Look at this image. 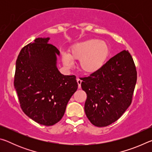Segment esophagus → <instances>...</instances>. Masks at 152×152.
I'll list each match as a JSON object with an SVG mask.
<instances>
[{
    "label": "esophagus",
    "instance_id": "esophagus-1",
    "mask_svg": "<svg viewBox=\"0 0 152 152\" xmlns=\"http://www.w3.org/2000/svg\"><path fill=\"white\" fill-rule=\"evenodd\" d=\"M77 83H78V88H81V83H82V80L80 78H77Z\"/></svg>",
    "mask_w": 152,
    "mask_h": 152
}]
</instances>
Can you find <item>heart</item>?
<instances>
[{"label": "heart", "instance_id": "b5f03b06", "mask_svg": "<svg viewBox=\"0 0 152 152\" xmlns=\"http://www.w3.org/2000/svg\"><path fill=\"white\" fill-rule=\"evenodd\" d=\"M110 53V47L104 41L89 39L73 45L69 54L63 53L62 62L67 68H71L73 60H80V70L86 74H93L101 69Z\"/></svg>", "mask_w": 152, "mask_h": 152}]
</instances>
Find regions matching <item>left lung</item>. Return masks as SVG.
<instances>
[{
	"label": "left lung",
	"instance_id": "left-lung-1",
	"mask_svg": "<svg viewBox=\"0 0 152 152\" xmlns=\"http://www.w3.org/2000/svg\"><path fill=\"white\" fill-rule=\"evenodd\" d=\"M81 80L87 95L86 117L94 126L106 127L119 119L132 103L137 71L132 56L123 50Z\"/></svg>",
	"mask_w": 152,
	"mask_h": 152
}]
</instances>
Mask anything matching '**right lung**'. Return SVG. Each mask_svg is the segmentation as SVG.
I'll list each match as a JSON object with an SVG mask.
<instances>
[{
	"label": "right lung",
	"mask_w": 152,
	"mask_h": 152,
	"mask_svg": "<svg viewBox=\"0 0 152 152\" xmlns=\"http://www.w3.org/2000/svg\"><path fill=\"white\" fill-rule=\"evenodd\" d=\"M50 37L36 38L20 50L16 61L14 86L20 107L35 122L51 126L60 121L78 88L76 76L57 68L59 51Z\"/></svg>",
	"instance_id": "right-lung-1"
}]
</instances>
